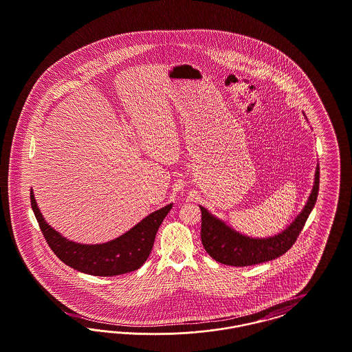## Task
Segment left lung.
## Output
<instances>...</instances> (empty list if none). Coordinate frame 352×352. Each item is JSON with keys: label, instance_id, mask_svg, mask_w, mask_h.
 Instances as JSON below:
<instances>
[{"label": "left lung", "instance_id": "1", "mask_svg": "<svg viewBox=\"0 0 352 352\" xmlns=\"http://www.w3.org/2000/svg\"><path fill=\"white\" fill-rule=\"evenodd\" d=\"M319 168L316 170L314 187L305 208L281 234L268 239H252L237 234L221 220L212 217L206 208L201 211V244L218 263L231 267H248L274 260L289 251L309 218L318 197Z\"/></svg>", "mask_w": 352, "mask_h": 352}]
</instances>
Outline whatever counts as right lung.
<instances>
[{
	"label": "right lung",
	"mask_w": 352,
	"mask_h": 352,
	"mask_svg": "<svg viewBox=\"0 0 352 352\" xmlns=\"http://www.w3.org/2000/svg\"><path fill=\"white\" fill-rule=\"evenodd\" d=\"M30 201L43 237L58 258L79 272L102 277L118 276L140 268L148 260L155 234L173 207L168 204L161 210H157L134 226L131 231L112 241L96 245H84L69 241L51 228L42 218L32 190Z\"/></svg>",
	"instance_id": "1"
}]
</instances>
